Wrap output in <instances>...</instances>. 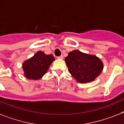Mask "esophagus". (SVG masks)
<instances>
[{"label": "esophagus", "mask_w": 124, "mask_h": 124, "mask_svg": "<svg viewBox=\"0 0 124 124\" xmlns=\"http://www.w3.org/2000/svg\"><path fill=\"white\" fill-rule=\"evenodd\" d=\"M57 58H58V60H63V55H61V56H58V57H57Z\"/></svg>", "instance_id": "1"}]
</instances>
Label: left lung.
<instances>
[{
    "instance_id": "left-lung-1",
    "label": "left lung",
    "mask_w": 124,
    "mask_h": 124,
    "mask_svg": "<svg viewBox=\"0 0 124 124\" xmlns=\"http://www.w3.org/2000/svg\"><path fill=\"white\" fill-rule=\"evenodd\" d=\"M64 61L70 73L79 83L94 81L103 69V62L98 57L78 50L70 52Z\"/></svg>"
}]
</instances>
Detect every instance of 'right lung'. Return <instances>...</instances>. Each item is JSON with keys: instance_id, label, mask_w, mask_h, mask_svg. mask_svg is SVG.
<instances>
[{"instance_id": "obj_1", "label": "right lung", "mask_w": 124, "mask_h": 124, "mask_svg": "<svg viewBox=\"0 0 124 124\" xmlns=\"http://www.w3.org/2000/svg\"><path fill=\"white\" fill-rule=\"evenodd\" d=\"M55 60L52 54H46L43 51H38L22 64L24 77L30 80H37L47 71L50 65Z\"/></svg>"}]
</instances>
